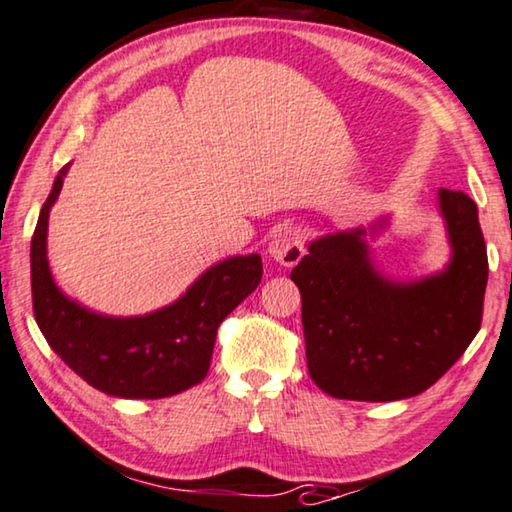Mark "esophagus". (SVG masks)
<instances>
[{"label": "esophagus", "instance_id": "obj_1", "mask_svg": "<svg viewBox=\"0 0 512 512\" xmlns=\"http://www.w3.org/2000/svg\"><path fill=\"white\" fill-rule=\"evenodd\" d=\"M303 253V234L301 230H296V227H285V230H280L269 243V255L282 266L299 264Z\"/></svg>", "mask_w": 512, "mask_h": 512}]
</instances>
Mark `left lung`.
I'll return each instance as SVG.
<instances>
[{
    "label": "left lung",
    "instance_id": "obj_1",
    "mask_svg": "<svg viewBox=\"0 0 512 512\" xmlns=\"http://www.w3.org/2000/svg\"><path fill=\"white\" fill-rule=\"evenodd\" d=\"M451 262L418 280H393L377 269L365 236L335 232L308 243L292 269L301 292L308 372L338 400L391 402L430 388L464 354L480 329L487 250L478 207L462 190H439Z\"/></svg>",
    "mask_w": 512,
    "mask_h": 512
}]
</instances>
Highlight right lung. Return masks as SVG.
<instances>
[{
  "label": "right lung",
  "mask_w": 512,
  "mask_h": 512,
  "mask_svg": "<svg viewBox=\"0 0 512 512\" xmlns=\"http://www.w3.org/2000/svg\"><path fill=\"white\" fill-rule=\"evenodd\" d=\"M61 167L32 236L34 317L55 354L98 391L126 400L170 398L207 377L223 319L262 280V257L209 266L177 301L137 317L89 310L57 287L48 264V218L64 186Z\"/></svg>",
  "instance_id": "obj_1"
}]
</instances>
